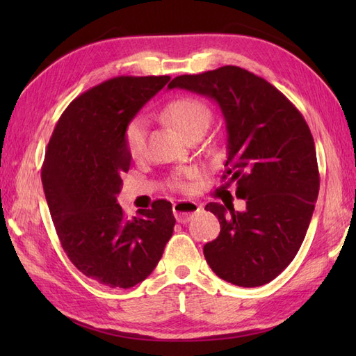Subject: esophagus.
Wrapping results in <instances>:
<instances>
[{"instance_id": "34e87169", "label": "esophagus", "mask_w": 356, "mask_h": 356, "mask_svg": "<svg viewBox=\"0 0 356 356\" xmlns=\"http://www.w3.org/2000/svg\"><path fill=\"white\" fill-rule=\"evenodd\" d=\"M197 211H200V205L191 200H179L172 205L174 217L177 218L179 223L188 222L191 218V216L197 213Z\"/></svg>"}]
</instances>
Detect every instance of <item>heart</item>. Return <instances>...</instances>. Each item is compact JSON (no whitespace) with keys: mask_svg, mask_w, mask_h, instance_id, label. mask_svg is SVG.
Masks as SVG:
<instances>
[{"mask_svg":"<svg viewBox=\"0 0 356 356\" xmlns=\"http://www.w3.org/2000/svg\"><path fill=\"white\" fill-rule=\"evenodd\" d=\"M162 116L166 122L177 128L185 138H190V136L194 134H203L211 122V110L202 101L194 99V97H179V99L170 102L165 107ZM145 142L147 120L143 116H138L127 125L125 130L128 154L134 161H139L143 153H145ZM197 176L199 170L195 166H185V168L179 170L176 174H172L168 184L172 190L188 191L191 188L190 180Z\"/></svg>","mask_w":356,"mask_h":356,"instance_id":"1","label":"heart"}]
</instances>
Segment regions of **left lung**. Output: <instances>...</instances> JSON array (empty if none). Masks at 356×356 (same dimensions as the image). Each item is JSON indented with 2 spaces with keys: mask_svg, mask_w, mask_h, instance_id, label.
<instances>
[{
  "mask_svg": "<svg viewBox=\"0 0 356 356\" xmlns=\"http://www.w3.org/2000/svg\"><path fill=\"white\" fill-rule=\"evenodd\" d=\"M168 88L208 96L220 107L228 133L222 176L246 200L205 207L220 234L203 246L209 268L225 282L263 286L289 266L303 243L320 190L312 133L303 115L268 81L236 65L174 78Z\"/></svg>",
  "mask_w": 356,
  "mask_h": 356,
  "instance_id": "left-lung-1",
  "label": "left lung"
}]
</instances>
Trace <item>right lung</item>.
I'll list each match as a JSON object with an SVG mask.
<instances>
[{
	"mask_svg": "<svg viewBox=\"0 0 356 356\" xmlns=\"http://www.w3.org/2000/svg\"><path fill=\"white\" fill-rule=\"evenodd\" d=\"M170 76H118L78 96L59 118L41 179L64 252L82 274L113 289L143 282L157 266L176 218L153 202L128 218L116 195L131 156L127 125Z\"/></svg>",
	"mask_w": 356,
	"mask_h": 356,
	"instance_id": "right-lung-1",
	"label": "right lung"
}]
</instances>
